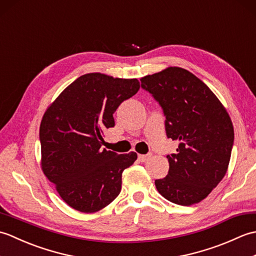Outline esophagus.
<instances>
[{"label":"esophagus","mask_w":256,"mask_h":256,"mask_svg":"<svg viewBox=\"0 0 256 256\" xmlns=\"http://www.w3.org/2000/svg\"><path fill=\"white\" fill-rule=\"evenodd\" d=\"M150 158V154H148V155H138V160L142 162H148Z\"/></svg>","instance_id":"esophagus-1"}]
</instances>
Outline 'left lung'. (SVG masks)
Segmentation results:
<instances>
[{"label":"left lung","instance_id":"8db88e82","mask_svg":"<svg viewBox=\"0 0 256 256\" xmlns=\"http://www.w3.org/2000/svg\"><path fill=\"white\" fill-rule=\"evenodd\" d=\"M162 108L168 138L179 143L167 155L170 170L156 179L158 192L170 202L190 206L204 199L224 177L234 131L224 106L208 86L188 70L170 67L140 79Z\"/></svg>","mask_w":256,"mask_h":256}]
</instances>
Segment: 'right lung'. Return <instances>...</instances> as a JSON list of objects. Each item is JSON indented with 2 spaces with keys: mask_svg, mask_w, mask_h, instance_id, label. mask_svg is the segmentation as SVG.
I'll use <instances>...</instances> for the list:
<instances>
[{
  "mask_svg": "<svg viewBox=\"0 0 256 256\" xmlns=\"http://www.w3.org/2000/svg\"><path fill=\"white\" fill-rule=\"evenodd\" d=\"M138 89V79L86 74L45 112L40 128L42 168L72 208L86 214L99 211L121 192L122 172L138 155L102 148V134L116 125L113 113L118 106Z\"/></svg>",
  "mask_w": 256,
  "mask_h": 256,
  "instance_id": "add662e5",
  "label": "right lung"
}]
</instances>
